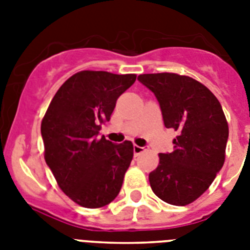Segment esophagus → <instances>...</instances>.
I'll list each match as a JSON object with an SVG mask.
<instances>
[{
	"instance_id": "1",
	"label": "esophagus",
	"mask_w": 250,
	"mask_h": 250,
	"mask_svg": "<svg viewBox=\"0 0 250 250\" xmlns=\"http://www.w3.org/2000/svg\"><path fill=\"white\" fill-rule=\"evenodd\" d=\"M143 152H144V148H143V146H139V145H133V154H135V157H137L139 154H141Z\"/></svg>"
}]
</instances>
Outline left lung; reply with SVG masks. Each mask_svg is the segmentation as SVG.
Returning <instances> with one entry per match:
<instances>
[{"instance_id":"8db88e82","label":"left lung","mask_w":250,"mask_h":250,"mask_svg":"<svg viewBox=\"0 0 250 250\" xmlns=\"http://www.w3.org/2000/svg\"><path fill=\"white\" fill-rule=\"evenodd\" d=\"M137 80L156 94L166 128L178 132L174 150L158 154L160 164L149 174L150 187L162 201L186 206L211 186L225 164L226 115L210 89L189 76L160 72Z\"/></svg>"}]
</instances>
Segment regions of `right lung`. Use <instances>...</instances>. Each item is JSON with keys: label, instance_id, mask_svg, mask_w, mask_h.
I'll list each match as a JSON object with an SVG mask.
<instances>
[{"label": "right lung", "instance_id": "add662e5", "mask_svg": "<svg viewBox=\"0 0 250 250\" xmlns=\"http://www.w3.org/2000/svg\"><path fill=\"white\" fill-rule=\"evenodd\" d=\"M135 80V74L76 72L57 90L42 118L45 162L63 193L83 208H102L121 190L132 143L113 144L97 135Z\"/></svg>", "mask_w": 250, "mask_h": 250}]
</instances>
